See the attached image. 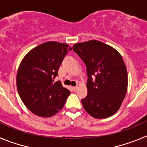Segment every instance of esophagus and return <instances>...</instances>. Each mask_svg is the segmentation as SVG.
<instances>
[{"mask_svg":"<svg viewBox=\"0 0 147 147\" xmlns=\"http://www.w3.org/2000/svg\"><path fill=\"white\" fill-rule=\"evenodd\" d=\"M78 88V86H73V87H72V89H73L74 91H75H75H77Z\"/></svg>","mask_w":147,"mask_h":147,"instance_id":"1","label":"esophagus"}]
</instances>
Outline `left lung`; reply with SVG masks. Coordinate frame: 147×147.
<instances>
[{
    "label": "left lung",
    "instance_id": "8db88e82",
    "mask_svg": "<svg viewBox=\"0 0 147 147\" xmlns=\"http://www.w3.org/2000/svg\"><path fill=\"white\" fill-rule=\"evenodd\" d=\"M86 66L88 94L81 100L86 111L96 119L114 114L127 89V72L119 53L96 40L72 47Z\"/></svg>",
    "mask_w": 147,
    "mask_h": 147
}]
</instances>
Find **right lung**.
Instances as JSON below:
<instances>
[{
	"label": "right lung",
	"instance_id": "1",
	"mask_svg": "<svg viewBox=\"0 0 147 147\" xmlns=\"http://www.w3.org/2000/svg\"><path fill=\"white\" fill-rule=\"evenodd\" d=\"M71 50L64 43L47 42L28 53L20 64L18 93L25 105L36 116L50 117L64 107L70 92L60 81L53 82L62 61Z\"/></svg>",
	"mask_w": 147,
	"mask_h": 147
}]
</instances>
